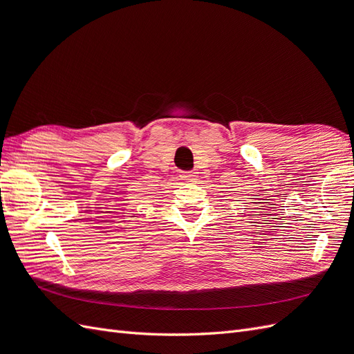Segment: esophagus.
<instances>
[{
  "mask_svg": "<svg viewBox=\"0 0 354 354\" xmlns=\"http://www.w3.org/2000/svg\"><path fill=\"white\" fill-rule=\"evenodd\" d=\"M180 177L185 181H195L198 178V173H195V171H186V173H181Z\"/></svg>",
  "mask_w": 354,
  "mask_h": 354,
  "instance_id": "1",
  "label": "esophagus"
}]
</instances>
